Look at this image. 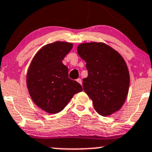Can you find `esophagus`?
<instances>
[{
  "mask_svg": "<svg viewBox=\"0 0 152 152\" xmlns=\"http://www.w3.org/2000/svg\"><path fill=\"white\" fill-rule=\"evenodd\" d=\"M76 81H77L78 83H79V84H81V83H82V81H81V79H78Z\"/></svg>",
  "mask_w": 152,
  "mask_h": 152,
  "instance_id": "34e87169",
  "label": "esophagus"
}]
</instances>
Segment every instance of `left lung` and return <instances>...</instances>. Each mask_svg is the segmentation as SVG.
<instances>
[{
	"label": "left lung",
	"mask_w": 152,
	"mask_h": 152,
	"mask_svg": "<svg viewBox=\"0 0 152 152\" xmlns=\"http://www.w3.org/2000/svg\"><path fill=\"white\" fill-rule=\"evenodd\" d=\"M77 51L86 63L88 76L83 79V87L95 110L102 116L119 110L127 97L130 83L127 65L122 56L102 42L83 43Z\"/></svg>",
	"instance_id": "8db88e82"
}]
</instances>
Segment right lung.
Instances as JSON below:
<instances>
[{
    "instance_id": "obj_1",
    "label": "right lung",
    "mask_w": 152,
    "mask_h": 152,
    "mask_svg": "<svg viewBox=\"0 0 152 152\" xmlns=\"http://www.w3.org/2000/svg\"><path fill=\"white\" fill-rule=\"evenodd\" d=\"M72 43L56 42L45 45L31 61L26 84L33 102L42 110L56 114L64 109L73 96L83 90L79 83L68 78L62 61Z\"/></svg>"
}]
</instances>
